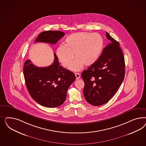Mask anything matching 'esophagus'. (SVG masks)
Here are the masks:
<instances>
[{"label":"esophagus","mask_w":146,"mask_h":146,"mask_svg":"<svg viewBox=\"0 0 146 146\" xmlns=\"http://www.w3.org/2000/svg\"><path fill=\"white\" fill-rule=\"evenodd\" d=\"M75 76H76V79L78 80L80 79V74L79 73H75Z\"/></svg>","instance_id":"obj_1"}]
</instances>
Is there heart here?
<instances>
[{"label":"heart","instance_id":"obj_1","mask_svg":"<svg viewBox=\"0 0 146 146\" xmlns=\"http://www.w3.org/2000/svg\"><path fill=\"white\" fill-rule=\"evenodd\" d=\"M104 40L97 33H76L68 36L65 45H60L56 50V55L59 62L65 67L71 64L72 71L81 70L84 65L90 66L96 62L102 53Z\"/></svg>","mask_w":146,"mask_h":146}]
</instances>
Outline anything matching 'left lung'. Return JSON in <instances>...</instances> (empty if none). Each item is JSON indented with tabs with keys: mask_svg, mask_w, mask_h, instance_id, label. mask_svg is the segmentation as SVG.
Masks as SVG:
<instances>
[{
	"mask_svg": "<svg viewBox=\"0 0 146 146\" xmlns=\"http://www.w3.org/2000/svg\"><path fill=\"white\" fill-rule=\"evenodd\" d=\"M106 36L110 43L97 61L81 74L84 82V98L94 106L110 101L124 79L125 60L119 43L107 32Z\"/></svg>",
	"mask_w": 146,
	"mask_h": 146,
	"instance_id": "1",
	"label": "left lung"
}]
</instances>
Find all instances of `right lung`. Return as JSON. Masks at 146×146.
<instances>
[{
  "label": "right lung",
  "instance_id": "right-lung-1",
  "mask_svg": "<svg viewBox=\"0 0 146 146\" xmlns=\"http://www.w3.org/2000/svg\"><path fill=\"white\" fill-rule=\"evenodd\" d=\"M65 33L60 31H45L36 38L37 42L55 44ZM49 66L38 67L27 60L23 73L27 88L34 100L42 106L56 108L61 106L66 98L67 91L75 81L73 72L60 66L57 55Z\"/></svg>",
  "mask_w": 146,
  "mask_h": 146
}]
</instances>
